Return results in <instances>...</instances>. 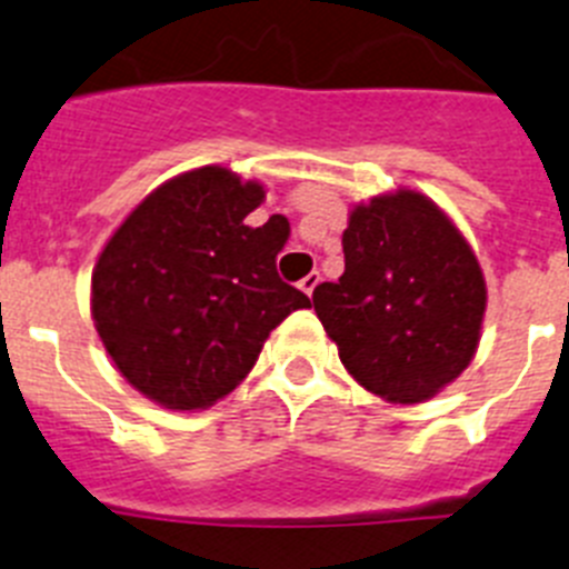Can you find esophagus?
Returning a JSON list of instances; mask_svg holds the SVG:
<instances>
[{
	"label": "esophagus",
	"instance_id": "1",
	"mask_svg": "<svg viewBox=\"0 0 569 569\" xmlns=\"http://www.w3.org/2000/svg\"><path fill=\"white\" fill-rule=\"evenodd\" d=\"M319 281H321L319 273H308V276H305V279L299 281V288L305 290V293H308V296H313V290H316V284H319Z\"/></svg>",
	"mask_w": 569,
	"mask_h": 569
}]
</instances>
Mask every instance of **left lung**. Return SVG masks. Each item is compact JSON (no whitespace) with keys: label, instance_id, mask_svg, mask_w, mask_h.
<instances>
[{"label":"left lung","instance_id":"8db88e82","mask_svg":"<svg viewBox=\"0 0 569 569\" xmlns=\"http://www.w3.org/2000/svg\"><path fill=\"white\" fill-rule=\"evenodd\" d=\"M345 273L313 308L361 387L419 405L459 379L479 345L487 290L465 236L427 196L399 190L350 213Z\"/></svg>","mask_w":569,"mask_h":569}]
</instances>
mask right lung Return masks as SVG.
<instances>
[{
	"mask_svg": "<svg viewBox=\"0 0 569 569\" xmlns=\"http://www.w3.org/2000/svg\"><path fill=\"white\" fill-rule=\"evenodd\" d=\"M259 182L224 168L176 176L110 236L93 270V321L119 373L170 410L228 396L293 310L310 308L276 273L284 216L244 224Z\"/></svg>",
	"mask_w": 569,
	"mask_h": 569,
	"instance_id": "1",
	"label": "right lung"
}]
</instances>
